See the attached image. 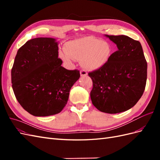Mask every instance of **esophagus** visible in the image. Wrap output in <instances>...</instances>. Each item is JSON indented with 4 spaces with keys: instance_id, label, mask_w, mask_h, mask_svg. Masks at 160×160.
I'll list each match as a JSON object with an SVG mask.
<instances>
[{
    "instance_id": "esophagus-1",
    "label": "esophagus",
    "mask_w": 160,
    "mask_h": 160,
    "mask_svg": "<svg viewBox=\"0 0 160 160\" xmlns=\"http://www.w3.org/2000/svg\"><path fill=\"white\" fill-rule=\"evenodd\" d=\"M80 74H81V77H85V76L88 75V72H87L86 71H85V70H81Z\"/></svg>"
}]
</instances>
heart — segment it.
<instances>
[{
  "label": "heart",
  "instance_id": "obj_1",
  "mask_svg": "<svg viewBox=\"0 0 160 160\" xmlns=\"http://www.w3.org/2000/svg\"><path fill=\"white\" fill-rule=\"evenodd\" d=\"M113 53L110 43L94 37H86L65 43V51H59L61 59L71 65L72 59L80 60L85 69H100L109 62Z\"/></svg>",
  "mask_w": 160,
  "mask_h": 160
}]
</instances>
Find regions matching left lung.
<instances>
[{
  "instance_id": "8db88e82",
  "label": "left lung",
  "mask_w": 160,
  "mask_h": 160,
  "mask_svg": "<svg viewBox=\"0 0 160 160\" xmlns=\"http://www.w3.org/2000/svg\"><path fill=\"white\" fill-rule=\"evenodd\" d=\"M118 50L103 68L89 72L93 81L91 99L104 113L127 111L142 96L147 81L148 64L141 43L125 35H108Z\"/></svg>"
}]
</instances>
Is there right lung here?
<instances>
[{
    "mask_svg": "<svg viewBox=\"0 0 160 160\" xmlns=\"http://www.w3.org/2000/svg\"><path fill=\"white\" fill-rule=\"evenodd\" d=\"M55 38L40 37L28 41L17 51L11 70L14 95L30 114L44 117L60 113L69 99L79 71L67 70L58 58Z\"/></svg>",
    "mask_w": 160,
    "mask_h": 160,
    "instance_id": "add662e5",
    "label": "right lung"
}]
</instances>
